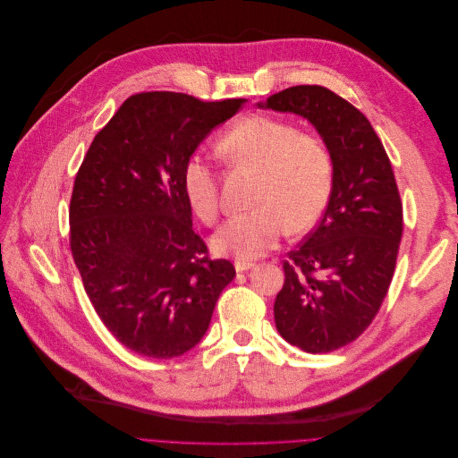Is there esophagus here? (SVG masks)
Listing matches in <instances>:
<instances>
[{"label":"esophagus","instance_id":"esophagus-1","mask_svg":"<svg viewBox=\"0 0 458 458\" xmlns=\"http://www.w3.org/2000/svg\"><path fill=\"white\" fill-rule=\"evenodd\" d=\"M252 267H254V263H252V261H242V259H237V261H234V269H237L239 273L248 271V269H252Z\"/></svg>","mask_w":458,"mask_h":458}]
</instances>
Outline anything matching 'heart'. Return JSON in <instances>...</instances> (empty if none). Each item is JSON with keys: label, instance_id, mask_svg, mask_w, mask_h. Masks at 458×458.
Returning <instances> with one entry per match:
<instances>
[{"label": "heart", "instance_id": "1", "mask_svg": "<svg viewBox=\"0 0 458 458\" xmlns=\"http://www.w3.org/2000/svg\"><path fill=\"white\" fill-rule=\"evenodd\" d=\"M217 148L231 165L258 174L252 210L234 216L216 234L214 248L219 254L256 259L273 250L288 229L306 233L325 214L336 168L318 135L298 131L279 118L250 114L221 137ZM182 187L191 210L214 225L221 210L214 165L200 155L189 157Z\"/></svg>", "mask_w": 458, "mask_h": 458}]
</instances>
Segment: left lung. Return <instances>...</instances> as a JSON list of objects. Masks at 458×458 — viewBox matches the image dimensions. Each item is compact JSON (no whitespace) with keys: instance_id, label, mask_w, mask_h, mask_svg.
Listing matches in <instances>:
<instances>
[{"instance_id":"obj_1","label":"left lung","mask_w":458,"mask_h":458,"mask_svg":"<svg viewBox=\"0 0 458 458\" xmlns=\"http://www.w3.org/2000/svg\"><path fill=\"white\" fill-rule=\"evenodd\" d=\"M308 118L335 158V189L318 225L283 261L275 298L281 336L308 353L357 340L395 271L403 204L390 158L361 110L321 86H293L259 105Z\"/></svg>"}]
</instances>
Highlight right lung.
<instances>
[{"label": "right lung", "instance_id": "add662e5", "mask_svg": "<svg viewBox=\"0 0 458 458\" xmlns=\"http://www.w3.org/2000/svg\"><path fill=\"white\" fill-rule=\"evenodd\" d=\"M242 105L135 93L95 135L76 174L72 258L103 325L135 353L172 359L195 348L233 281V263L212 259L192 229L182 172Z\"/></svg>", "mask_w": 458, "mask_h": 458}]
</instances>
